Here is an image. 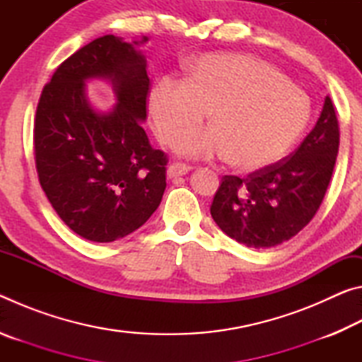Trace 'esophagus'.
I'll use <instances>...</instances> for the list:
<instances>
[{"instance_id": "obj_1", "label": "esophagus", "mask_w": 362, "mask_h": 362, "mask_svg": "<svg viewBox=\"0 0 362 362\" xmlns=\"http://www.w3.org/2000/svg\"><path fill=\"white\" fill-rule=\"evenodd\" d=\"M189 170H192V166H188V164L173 163V164H170V166L168 168V177H169V179H174V177L188 174Z\"/></svg>"}]
</instances>
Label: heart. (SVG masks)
Wrapping results in <instances>:
<instances>
[{"label": "heart", "mask_w": 362, "mask_h": 362, "mask_svg": "<svg viewBox=\"0 0 362 362\" xmlns=\"http://www.w3.org/2000/svg\"><path fill=\"white\" fill-rule=\"evenodd\" d=\"M158 139L170 145L200 125L213 127L177 144L189 158L228 156L241 170L276 163L302 136L310 100L284 75L250 54H206L189 62L183 81L163 78L146 99Z\"/></svg>", "instance_id": "heart-1"}]
</instances>
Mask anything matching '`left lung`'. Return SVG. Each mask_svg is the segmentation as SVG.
<instances>
[{
  "label": "left lung",
  "instance_id": "1",
  "mask_svg": "<svg viewBox=\"0 0 362 362\" xmlns=\"http://www.w3.org/2000/svg\"><path fill=\"white\" fill-rule=\"evenodd\" d=\"M339 121L327 95L320 119L289 159L247 179L225 175L211 216L231 240L252 249L289 241L320 209L339 153Z\"/></svg>",
  "mask_w": 362,
  "mask_h": 362
}]
</instances>
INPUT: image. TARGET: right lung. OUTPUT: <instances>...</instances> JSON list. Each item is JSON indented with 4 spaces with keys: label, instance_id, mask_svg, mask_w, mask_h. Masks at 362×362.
<instances>
[{
    "label": "right lung",
    "instance_id": "1",
    "mask_svg": "<svg viewBox=\"0 0 362 362\" xmlns=\"http://www.w3.org/2000/svg\"><path fill=\"white\" fill-rule=\"evenodd\" d=\"M105 35L60 64L42 89L35 119V159L49 203L84 240L112 243L140 228L166 189V156L140 122L150 78L139 46ZM103 78L117 103L100 112L85 84Z\"/></svg>",
    "mask_w": 362,
    "mask_h": 362
}]
</instances>
